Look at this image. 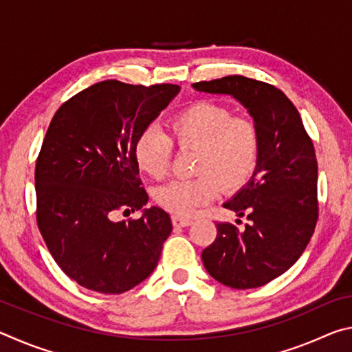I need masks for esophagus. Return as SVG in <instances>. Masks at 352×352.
Here are the masks:
<instances>
[{
	"mask_svg": "<svg viewBox=\"0 0 352 352\" xmlns=\"http://www.w3.org/2000/svg\"><path fill=\"white\" fill-rule=\"evenodd\" d=\"M172 223H174V226H189L190 223H192V220L174 216V217H172Z\"/></svg>",
	"mask_w": 352,
	"mask_h": 352,
	"instance_id": "esophagus-1",
	"label": "esophagus"
}]
</instances>
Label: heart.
<instances>
[{"label":"heart","mask_w":352,"mask_h":352,"mask_svg":"<svg viewBox=\"0 0 352 352\" xmlns=\"http://www.w3.org/2000/svg\"><path fill=\"white\" fill-rule=\"evenodd\" d=\"M170 136L182 151L197 152L192 180L174 182L157 192L158 205L178 217L194 216L217 197L220 188L237 190L259 166L262 138L252 119L211 100H199L169 119ZM157 127L142 130L135 142V162L153 180L169 175L174 144Z\"/></svg>","instance_id":"heart-1"}]
</instances>
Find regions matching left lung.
Instances as JSON below:
<instances>
[{
  "instance_id": "8db88e82",
  "label": "left lung",
  "mask_w": 352,
  "mask_h": 352,
  "mask_svg": "<svg viewBox=\"0 0 352 352\" xmlns=\"http://www.w3.org/2000/svg\"><path fill=\"white\" fill-rule=\"evenodd\" d=\"M192 87L233 96L261 132L258 169L223 204L250 223L239 230L219 222L216 241L201 252L205 269L216 281L233 289L261 287L295 264L317 225L318 166L312 140L296 107L270 83L226 76Z\"/></svg>"
}]
</instances>
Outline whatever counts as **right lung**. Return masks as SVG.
<instances>
[{
  "instance_id": "add662e5",
  "label": "right lung",
  "mask_w": 352,
  "mask_h": 352,
  "mask_svg": "<svg viewBox=\"0 0 352 352\" xmlns=\"http://www.w3.org/2000/svg\"><path fill=\"white\" fill-rule=\"evenodd\" d=\"M180 91L172 83L104 80L68 99L47 127L35 164L37 225L71 279L99 294H124L157 267L172 231L158 206L142 210L135 142Z\"/></svg>"
}]
</instances>
